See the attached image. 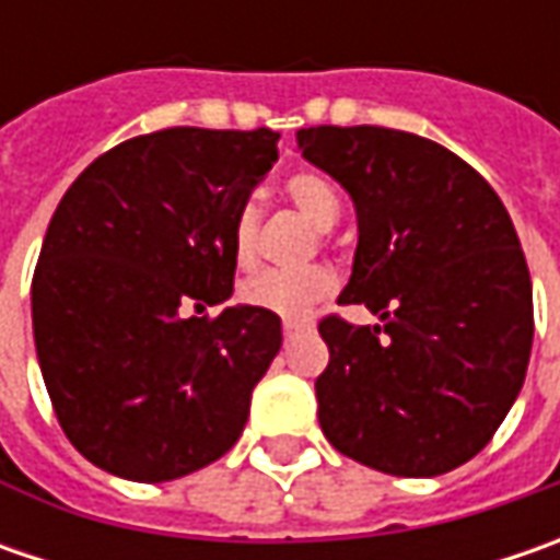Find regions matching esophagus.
Segmentation results:
<instances>
[{
  "label": "esophagus",
  "mask_w": 560,
  "mask_h": 560,
  "mask_svg": "<svg viewBox=\"0 0 560 560\" xmlns=\"http://www.w3.org/2000/svg\"><path fill=\"white\" fill-rule=\"evenodd\" d=\"M305 330H308V324H299V320H287V324H283V336H287V342H292L295 336H302Z\"/></svg>",
  "instance_id": "obj_1"
}]
</instances>
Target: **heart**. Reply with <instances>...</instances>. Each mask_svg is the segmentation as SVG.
Masks as SVG:
<instances>
[{
    "label": "heart",
    "mask_w": 560,
    "mask_h": 560,
    "mask_svg": "<svg viewBox=\"0 0 560 560\" xmlns=\"http://www.w3.org/2000/svg\"><path fill=\"white\" fill-rule=\"evenodd\" d=\"M290 202L312 221L314 226L327 230L339 218V196L327 177L314 171H299L287 180ZM255 236H258V211L255 205H243L233 214L230 224V252L240 268L255 261ZM334 292V273L327 268L305 270H261L240 283V302L248 308L268 312L283 320H299L320 305Z\"/></svg>",
    "instance_id": "heart-1"
}]
</instances>
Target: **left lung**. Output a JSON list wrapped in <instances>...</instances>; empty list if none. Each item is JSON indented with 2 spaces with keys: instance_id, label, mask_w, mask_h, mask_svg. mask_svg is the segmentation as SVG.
I'll return each instance as SVG.
<instances>
[{
  "instance_id": "1",
  "label": "left lung",
  "mask_w": 560,
  "mask_h": 560,
  "mask_svg": "<svg viewBox=\"0 0 560 560\" xmlns=\"http://www.w3.org/2000/svg\"><path fill=\"white\" fill-rule=\"evenodd\" d=\"M295 140L355 205L339 302L380 317L320 320V430L393 477L455 470L505 420L533 349V283L505 205L455 152L405 130L308 127Z\"/></svg>"
}]
</instances>
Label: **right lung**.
I'll return each instance as SVG.
<instances>
[{
    "label": "right lung",
    "instance_id": "1",
    "mask_svg": "<svg viewBox=\"0 0 560 560\" xmlns=\"http://www.w3.org/2000/svg\"><path fill=\"white\" fill-rule=\"evenodd\" d=\"M273 130L171 127L98 155L33 270V342L58 423L102 470L164 483L243 436L280 317L233 295L230 224L277 162Z\"/></svg>",
    "mask_w": 560,
    "mask_h": 560
}]
</instances>
